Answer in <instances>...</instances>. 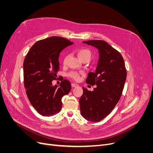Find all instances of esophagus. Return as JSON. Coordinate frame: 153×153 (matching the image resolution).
Segmentation results:
<instances>
[{"label": "esophagus", "mask_w": 153, "mask_h": 153, "mask_svg": "<svg viewBox=\"0 0 153 153\" xmlns=\"http://www.w3.org/2000/svg\"><path fill=\"white\" fill-rule=\"evenodd\" d=\"M71 85H72V87H77L79 86L77 84H75V83H72V84H71Z\"/></svg>", "instance_id": "34e87169"}]
</instances>
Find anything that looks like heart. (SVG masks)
<instances>
[{
  "mask_svg": "<svg viewBox=\"0 0 153 153\" xmlns=\"http://www.w3.org/2000/svg\"><path fill=\"white\" fill-rule=\"evenodd\" d=\"M77 54L79 56V58L81 60L86 57H89L91 58V51L89 50L85 49V48H80V49H78L77 50ZM68 58H69V56L68 55L64 56V59H63L64 64L66 63V62L68 59ZM69 76L71 77H72V79H74V80H76V81H77V80H79L80 78V74L78 73L77 72H75V71L70 72Z\"/></svg>",
  "mask_w": 153,
  "mask_h": 153,
  "instance_id": "b5f03b06",
  "label": "heart"
}]
</instances>
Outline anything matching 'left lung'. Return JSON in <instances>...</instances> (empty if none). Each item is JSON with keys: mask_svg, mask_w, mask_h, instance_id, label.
Returning a JSON list of instances; mask_svg holds the SVG:
<instances>
[{"mask_svg": "<svg viewBox=\"0 0 153 153\" xmlns=\"http://www.w3.org/2000/svg\"><path fill=\"white\" fill-rule=\"evenodd\" d=\"M83 43L97 48L99 59L95 72H89L85 81L97 87L93 91L82 87L80 109L84 118L98 122L111 113L121 97L126 70L122 54L106 42L89 40Z\"/></svg>", "mask_w": 153, "mask_h": 153, "instance_id": "8db88e82", "label": "left lung"}]
</instances>
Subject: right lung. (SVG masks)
<instances>
[{
	"label": "right lung",
	"instance_id": "right-lung-1",
	"mask_svg": "<svg viewBox=\"0 0 153 153\" xmlns=\"http://www.w3.org/2000/svg\"><path fill=\"white\" fill-rule=\"evenodd\" d=\"M68 39L51 36L36 42L23 62V80L31 105L45 117L58 114L62 108L61 99L69 93L71 82L62 79L59 87L53 86L59 69L58 58L64 48L73 44Z\"/></svg>",
	"mask_w": 153,
	"mask_h": 153
}]
</instances>
